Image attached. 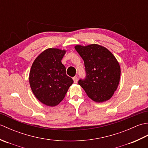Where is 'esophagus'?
<instances>
[{
	"label": "esophagus",
	"instance_id": "obj_1",
	"mask_svg": "<svg viewBox=\"0 0 148 148\" xmlns=\"http://www.w3.org/2000/svg\"><path fill=\"white\" fill-rule=\"evenodd\" d=\"M73 80H74V83H77V77L76 76H75L73 77Z\"/></svg>",
	"mask_w": 148,
	"mask_h": 148
}]
</instances>
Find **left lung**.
<instances>
[{
  "mask_svg": "<svg viewBox=\"0 0 148 148\" xmlns=\"http://www.w3.org/2000/svg\"><path fill=\"white\" fill-rule=\"evenodd\" d=\"M83 58L86 77L78 81L87 95L93 101L110 99L118 86L121 69L117 60L109 50L95 44L75 46Z\"/></svg>",
  "mask_w": 148,
  "mask_h": 148,
  "instance_id": "obj_1",
  "label": "left lung"
}]
</instances>
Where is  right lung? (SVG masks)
I'll return each instance as SVG.
<instances>
[{"label":"right lung","instance_id":"right-lung-1","mask_svg":"<svg viewBox=\"0 0 148 148\" xmlns=\"http://www.w3.org/2000/svg\"><path fill=\"white\" fill-rule=\"evenodd\" d=\"M65 52L56 48L47 49L37 56L31 67L30 88L36 98L46 106H57L74 83L67 76L61 62Z\"/></svg>","mask_w":148,"mask_h":148}]
</instances>
